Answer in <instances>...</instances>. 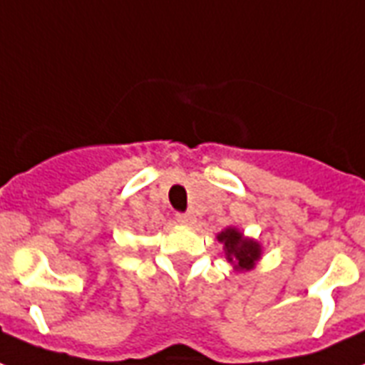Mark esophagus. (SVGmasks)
<instances>
[{"label":"esophagus","instance_id":"obj_1","mask_svg":"<svg viewBox=\"0 0 365 365\" xmlns=\"http://www.w3.org/2000/svg\"><path fill=\"white\" fill-rule=\"evenodd\" d=\"M176 221L180 225H185V227H187V225L195 223V217H192L191 213H178Z\"/></svg>","mask_w":365,"mask_h":365}]
</instances>
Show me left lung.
<instances>
[{"label": "left lung", "mask_w": 365, "mask_h": 365, "mask_svg": "<svg viewBox=\"0 0 365 365\" xmlns=\"http://www.w3.org/2000/svg\"><path fill=\"white\" fill-rule=\"evenodd\" d=\"M217 242L223 245L225 259L232 264L234 272H250L262 259V245L255 238H247L238 227H227L217 234Z\"/></svg>", "instance_id": "8db88e82"}]
</instances>
